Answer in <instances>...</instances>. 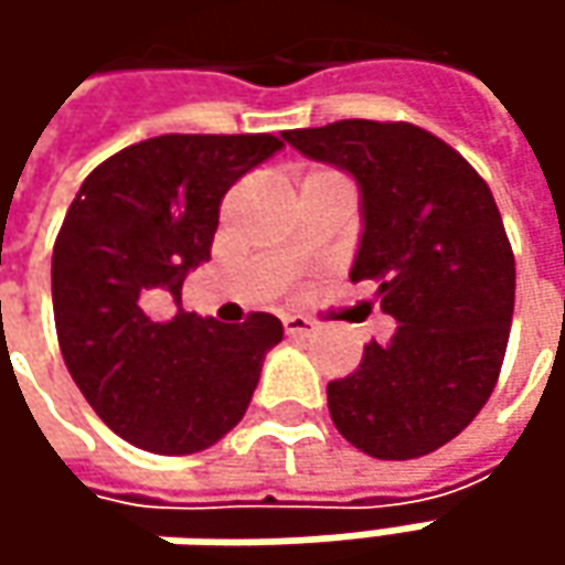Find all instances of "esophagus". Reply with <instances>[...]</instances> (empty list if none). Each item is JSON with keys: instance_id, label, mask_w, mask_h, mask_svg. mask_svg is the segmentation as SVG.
Here are the masks:
<instances>
[{"instance_id": "34e87169", "label": "esophagus", "mask_w": 565, "mask_h": 565, "mask_svg": "<svg viewBox=\"0 0 565 565\" xmlns=\"http://www.w3.org/2000/svg\"><path fill=\"white\" fill-rule=\"evenodd\" d=\"M282 327H286L289 337H311V333H315V323H311L308 317L286 315L282 317Z\"/></svg>"}]
</instances>
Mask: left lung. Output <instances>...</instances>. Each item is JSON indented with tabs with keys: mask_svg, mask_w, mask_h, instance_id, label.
<instances>
[{
	"mask_svg": "<svg viewBox=\"0 0 565 565\" xmlns=\"http://www.w3.org/2000/svg\"><path fill=\"white\" fill-rule=\"evenodd\" d=\"M359 185L361 235L349 279H374L386 342L327 383L337 430L374 459H418L484 408L507 355L515 260L484 179L408 121L345 119L282 131Z\"/></svg>",
	"mask_w": 565,
	"mask_h": 565,
	"instance_id": "1",
	"label": "left lung"
}]
</instances>
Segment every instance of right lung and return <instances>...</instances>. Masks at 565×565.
<instances>
[{"instance_id":"right-lung-1","label":"right lung","mask_w":565,"mask_h":565,"mask_svg":"<svg viewBox=\"0 0 565 565\" xmlns=\"http://www.w3.org/2000/svg\"><path fill=\"white\" fill-rule=\"evenodd\" d=\"M279 150L273 135L150 138L99 163L65 213L53 248L58 349L103 424L138 449L201 452L248 412L282 323L188 315L182 286L210 260L223 194ZM163 297L172 318L152 311Z\"/></svg>"}]
</instances>
